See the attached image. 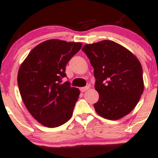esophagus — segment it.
Masks as SVG:
<instances>
[{"instance_id": "obj_1", "label": "esophagus", "mask_w": 158, "mask_h": 158, "mask_svg": "<svg viewBox=\"0 0 158 158\" xmlns=\"http://www.w3.org/2000/svg\"><path fill=\"white\" fill-rule=\"evenodd\" d=\"M89 87H90L89 86H84V87L81 88V91L82 92V93H84L85 91H86V90L89 89Z\"/></svg>"}]
</instances>
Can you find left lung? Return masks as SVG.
Here are the masks:
<instances>
[{"label":"left lung","mask_w":158,"mask_h":158,"mask_svg":"<svg viewBox=\"0 0 158 158\" xmlns=\"http://www.w3.org/2000/svg\"><path fill=\"white\" fill-rule=\"evenodd\" d=\"M94 69L99 99L94 104L99 116L117 120L136 107L144 90L142 65L119 44L103 40L83 47Z\"/></svg>","instance_id":"8db88e82"}]
</instances>
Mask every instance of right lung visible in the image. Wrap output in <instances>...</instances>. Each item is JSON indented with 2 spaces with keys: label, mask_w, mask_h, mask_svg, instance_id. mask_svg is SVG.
I'll return each instance as SVG.
<instances>
[{
  "label": "right lung",
  "mask_w": 158,
  "mask_h": 158,
  "mask_svg": "<svg viewBox=\"0 0 158 158\" xmlns=\"http://www.w3.org/2000/svg\"><path fill=\"white\" fill-rule=\"evenodd\" d=\"M81 42L45 41L29 53L18 73V85L24 105L44 126L56 127L70 119L80 90L72 87L65 66L81 48Z\"/></svg>",
  "instance_id": "add662e5"
}]
</instances>
